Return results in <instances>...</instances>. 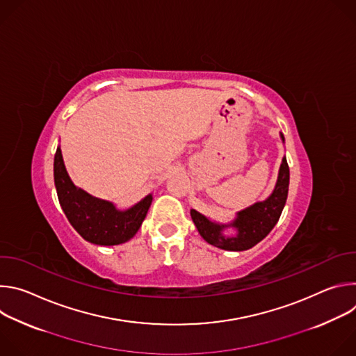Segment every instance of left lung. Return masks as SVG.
<instances>
[{
  "label": "left lung",
  "instance_id": "left-lung-1",
  "mask_svg": "<svg viewBox=\"0 0 356 356\" xmlns=\"http://www.w3.org/2000/svg\"><path fill=\"white\" fill-rule=\"evenodd\" d=\"M280 136L284 140L283 135ZM289 180V165L286 158H283L275 190L265 201L255 202L236 213V218L231 224L213 222L198 211L191 210L193 222L200 235L210 245L225 250H246L261 242L279 221L287 200Z\"/></svg>",
  "mask_w": 356,
  "mask_h": 356
}]
</instances>
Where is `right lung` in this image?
Wrapping results in <instances>:
<instances>
[{"instance_id": "add662e5", "label": "right lung", "mask_w": 356, "mask_h": 356, "mask_svg": "<svg viewBox=\"0 0 356 356\" xmlns=\"http://www.w3.org/2000/svg\"><path fill=\"white\" fill-rule=\"evenodd\" d=\"M58 198L73 228L95 245H120L129 241L140 228L152 204V194L134 207L120 211L110 201L99 200L76 187L70 180L60 147L56 149L54 163Z\"/></svg>"}]
</instances>
